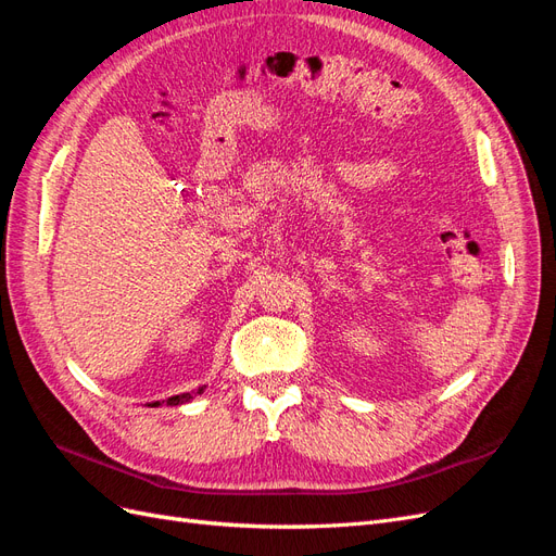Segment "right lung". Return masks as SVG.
I'll return each mask as SVG.
<instances>
[{"mask_svg":"<svg viewBox=\"0 0 556 556\" xmlns=\"http://www.w3.org/2000/svg\"><path fill=\"white\" fill-rule=\"evenodd\" d=\"M204 392V387H201V390H197V394H201ZM194 396V392H185V394H176V396H172V399H166V406H180V403H185V401H190ZM150 406H160V401H155V403H150Z\"/></svg>","mask_w":556,"mask_h":556,"instance_id":"1","label":"right lung"}]
</instances>
